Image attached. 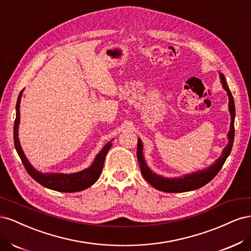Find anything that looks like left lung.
<instances>
[{"instance_id": "left-lung-1", "label": "left lung", "mask_w": 251, "mask_h": 251, "mask_svg": "<svg viewBox=\"0 0 251 251\" xmlns=\"http://www.w3.org/2000/svg\"><path fill=\"white\" fill-rule=\"evenodd\" d=\"M220 79H221V83L224 90L226 91L227 94H228V100H229L228 108L230 112L231 121H230V130L228 134H227V137H228V144L225 147V149L222 151V155L217 159L214 164L208 166L207 169L185 175L183 177L164 178L160 176V175L155 174L153 171H151L149 169V166L147 165L146 160H144V157H143L142 142L138 138L137 159H138L141 174L144 177V179H146L151 186L158 189V191L165 192V193H183V192H189V191H194V189H197V188H200L205 184H207L210 180L215 178L216 175L220 172V170L222 169V166L226 161L227 157L229 156L232 149L233 139H234L235 109H234V101H233L232 94L230 92L228 86H227L225 76L222 73H220Z\"/></svg>"}]
</instances>
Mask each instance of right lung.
Listing matches in <instances>:
<instances>
[{
    "label": "right lung",
    "instance_id": "1",
    "mask_svg": "<svg viewBox=\"0 0 251 251\" xmlns=\"http://www.w3.org/2000/svg\"><path fill=\"white\" fill-rule=\"evenodd\" d=\"M23 91L20 92L17 101V117L14 120V126H13V139H14V147L18 151V154L21 158V160L24 164L26 171L36 182L45 187L53 189L56 192L62 193H74V192H80L93 185L95 182L100 178L104 158L107 156V153L112 147V141H109L102 150L98 153L95 157L93 163L89 166L88 169L83 170L78 173L74 174H43L39 171H36L33 166L30 164L28 159L26 158L24 151H23L20 140H19V125H20V102L22 97Z\"/></svg>",
    "mask_w": 251,
    "mask_h": 251
}]
</instances>
